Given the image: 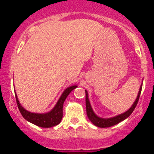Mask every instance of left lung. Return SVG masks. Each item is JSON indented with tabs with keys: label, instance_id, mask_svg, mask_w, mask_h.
Returning <instances> with one entry per match:
<instances>
[{
	"label": "left lung",
	"instance_id": "obj_1",
	"mask_svg": "<svg viewBox=\"0 0 154 154\" xmlns=\"http://www.w3.org/2000/svg\"><path fill=\"white\" fill-rule=\"evenodd\" d=\"M142 86H140V89H139V94H138L137 97H136V100H135L134 103L133 104V106H131V108L129 109V110H127V112H125L123 114H121L119 116H116V117L111 118V119H101V118H99L94 114V112H93L92 109H91V105H90L89 100L88 98V92L86 90V114L88 116V119L92 122V124H94V125L97 126L98 127H102V128H104V127H109L112 126H114L117 124H119V122H122L125 119L128 118L130 115L132 114V112H133V110L136 108V105H137L138 101H139V97H140L141 91H142Z\"/></svg>",
	"mask_w": 154,
	"mask_h": 154
}]
</instances>
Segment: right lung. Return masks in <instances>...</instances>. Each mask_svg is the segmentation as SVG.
<instances>
[{
  "instance_id": "right-lung-1",
  "label": "right lung",
  "mask_w": 154,
  "mask_h": 154,
  "mask_svg": "<svg viewBox=\"0 0 154 154\" xmlns=\"http://www.w3.org/2000/svg\"><path fill=\"white\" fill-rule=\"evenodd\" d=\"M75 88H77V86H70L66 88L61 95L60 98L59 99L58 102L57 103L56 106H54V108L51 112L48 113H45V114L29 112L24 109L21 106L18 100L16 94H15V99H16V103L17 105H18V109H19L20 112H21V116L26 120L28 121L30 123L33 124V125L38 126V127L48 128V127H54V126L59 125L62 119H63V103H64L66 97H68L70 92Z\"/></svg>"
}]
</instances>
